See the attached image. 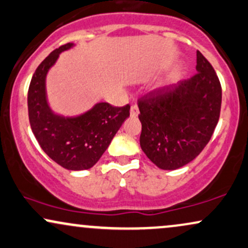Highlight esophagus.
Segmentation results:
<instances>
[{"label":"esophagus","mask_w":248,"mask_h":248,"mask_svg":"<svg viewBox=\"0 0 248 248\" xmlns=\"http://www.w3.org/2000/svg\"><path fill=\"white\" fill-rule=\"evenodd\" d=\"M139 107L137 105H133L130 107V118H136L137 115H139Z\"/></svg>","instance_id":"esophagus-1"}]
</instances>
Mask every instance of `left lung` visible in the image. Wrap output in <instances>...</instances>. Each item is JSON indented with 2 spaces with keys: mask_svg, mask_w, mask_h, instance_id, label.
Instances as JSON below:
<instances>
[{
  "mask_svg": "<svg viewBox=\"0 0 248 248\" xmlns=\"http://www.w3.org/2000/svg\"><path fill=\"white\" fill-rule=\"evenodd\" d=\"M189 79L158 89L139 100L143 153L162 170L192 162L213 136L219 119L222 88L213 65L196 52Z\"/></svg>",
  "mask_w": 248,
  "mask_h": 248,
  "instance_id": "left-lung-1",
  "label": "left lung"
}]
</instances>
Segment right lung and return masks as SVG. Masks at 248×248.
Instances as JSON below:
<instances>
[{
  "label": "right lung",
  "mask_w": 248,
  "mask_h": 248,
  "mask_svg": "<svg viewBox=\"0 0 248 248\" xmlns=\"http://www.w3.org/2000/svg\"><path fill=\"white\" fill-rule=\"evenodd\" d=\"M75 46L67 44L53 50L39 64L28 93L31 129L41 149L62 168L70 171L91 169L129 116L130 106L114 107L97 103L79 115L64 116L50 108L46 92V76L60 54Z\"/></svg>",
  "instance_id": "obj_1"
}]
</instances>
